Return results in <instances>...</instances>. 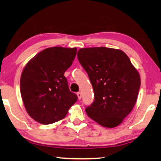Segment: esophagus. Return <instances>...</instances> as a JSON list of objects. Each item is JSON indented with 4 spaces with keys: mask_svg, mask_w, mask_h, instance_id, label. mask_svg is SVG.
I'll list each match as a JSON object with an SVG mask.
<instances>
[{
    "mask_svg": "<svg viewBox=\"0 0 161 161\" xmlns=\"http://www.w3.org/2000/svg\"><path fill=\"white\" fill-rule=\"evenodd\" d=\"M77 96H78V98L80 100V99L81 98V92H78V93H77Z\"/></svg>",
    "mask_w": 161,
    "mask_h": 161,
    "instance_id": "1",
    "label": "esophagus"
}]
</instances>
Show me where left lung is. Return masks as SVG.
I'll return each instance as SVG.
<instances>
[{
  "mask_svg": "<svg viewBox=\"0 0 161 161\" xmlns=\"http://www.w3.org/2000/svg\"><path fill=\"white\" fill-rule=\"evenodd\" d=\"M80 64L89 75L94 101L85 109L87 115L107 128L117 126L136 103L140 77L121 50L105 47L81 48Z\"/></svg>",
  "mask_w": 161,
  "mask_h": 161,
  "instance_id": "1",
  "label": "left lung"
}]
</instances>
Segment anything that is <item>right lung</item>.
<instances>
[{
    "label": "right lung",
    "instance_id": "1",
    "mask_svg": "<svg viewBox=\"0 0 161 161\" xmlns=\"http://www.w3.org/2000/svg\"><path fill=\"white\" fill-rule=\"evenodd\" d=\"M77 53V48L49 47L37 53L22 72L20 91L28 114L42 124L65 117L78 97L69 89L64 76Z\"/></svg>",
    "mask_w": 161,
    "mask_h": 161
}]
</instances>
